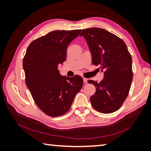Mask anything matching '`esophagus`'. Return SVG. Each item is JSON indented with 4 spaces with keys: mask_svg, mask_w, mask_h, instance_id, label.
<instances>
[{
    "mask_svg": "<svg viewBox=\"0 0 151 151\" xmlns=\"http://www.w3.org/2000/svg\"><path fill=\"white\" fill-rule=\"evenodd\" d=\"M83 81H84V83L86 84L87 83H88V79L84 78V77H83Z\"/></svg>",
    "mask_w": 151,
    "mask_h": 151,
    "instance_id": "34e87169",
    "label": "esophagus"
}]
</instances>
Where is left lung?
<instances>
[{"label": "left lung", "mask_w": 151, "mask_h": 151, "mask_svg": "<svg viewBox=\"0 0 151 151\" xmlns=\"http://www.w3.org/2000/svg\"><path fill=\"white\" fill-rule=\"evenodd\" d=\"M83 36L91 53L93 64L100 65L104 78L88 83L96 87L91 96L93 107L103 113L118 110L125 101L132 82V59L126 44L118 36L98 28L83 29Z\"/></svg>", "instance_id": "1"}]
</instances>
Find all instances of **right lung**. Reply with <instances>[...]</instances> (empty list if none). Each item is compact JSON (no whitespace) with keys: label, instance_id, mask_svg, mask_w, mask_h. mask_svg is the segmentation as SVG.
I'll return each mask as SVG.
<instances>
[{"label":"right lung","instance_id":"add662e5","mask_svg":"<svg viewBox=\"0 0 151 151\" xmlns=\"http://www.w3.org/2000/svg\"><path fill=\"white\" fill-rule=\"evenodd\" d=\"M81 29L57 30L32 42L26 50L22 66L26 84L38 108L55 117L66 113L83 84L80 76H63L59 64L66 60L68 45Z\"/></svg>","mask_w":151,"mask_h":151}]
</instances>
